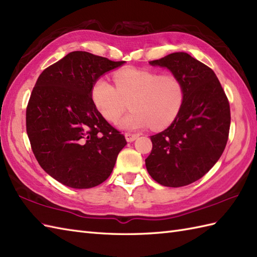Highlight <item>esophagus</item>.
Listing matches in <instances>:
<instances>
[{"label": "esophagus", "mask_w": 257, "mask_h": 257, "mask_svg": "<svg viewBox=\"0 0 257 257\" xmlns=\"http://www.w3.org/2000/svg\"><path fill=\"white\" fill-rule=\"evenodd\" d=\"M124 137H126V140L128 142H133L139 137V134H131V133H126L124 134Z\"/></svg>", "instance_id": "obj_1"}]
</instances>
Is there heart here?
Returning <instances> with one entry per match:
<instances>
[{"mask_svg": "<svg viewBox=\"0 0 257 257\" xmlns=\"http://www.w3.org/2000/svg\"><path fill=\"white\" fill-rule=\"evenodd\" d=\"M115 86L98 77L92 86V99L106 120L116 122L126 110H131L119 126L139 129L151 126L163 129L175 120L184 101V87L175 74H160L151 70L134 67L117 70L112 74Z\"/></svg>", "mask_w": 257, "mask_h": 257, "instance_id": "1", "label": "heart"}]
</instances>
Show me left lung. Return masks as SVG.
Listing matches in <instances>:
<instances>
[{"instance_id": "1", "label": "left lung", "mask_w": 257, "mask_h": 257, "mask_svg": "<svg viewBox=\"0 0 257 257\" xmlns=\"http://www.w3.org/2000/svg\"><path fill=\"white\" fill-rule=\"evenodd\" d=\"M181 80L184 101L169 128L151 136L148 173L163 186L182 187L204 176L224 151L231 122L228 97L213 71L186 52L150 61Z\"/></svg>"}]
</instances>
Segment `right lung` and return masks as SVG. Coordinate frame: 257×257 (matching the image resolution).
I'll return each mask as SVG.
<instances>
[{
  "label": "right lung",
  "mask_w": 257,
  "mask_h": 257,
  "mask_svg": "<svg viewBox=\"0 0 257 257\" xmlns=\"http://www.w3.org/2000/svg\"><path fill=\"white\" fill-rule=\"evenodd\" d=\"M123 62L73 51L45 69L36 82L26 131L39 165L65 186L92 188L105 182L127 145L91 95L94 82Z\"/></svg>",
  "instance_id": "1"
}]
</instances>
